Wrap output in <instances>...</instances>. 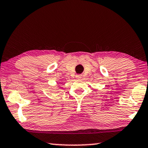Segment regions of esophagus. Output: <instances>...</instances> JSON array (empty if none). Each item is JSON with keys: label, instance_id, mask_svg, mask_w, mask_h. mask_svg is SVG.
Returning a JSON list of instances; mask_svg holds the SVG:
<instances>
[{"label": "esophagus", "instance_id": "obj_1", "mask_svg": "<svg viewBox=\"0 0 148 148\" xmlns=\"http://www.w3.org/2000/svg\"><path fill=\"white\" fill-rule=\"evenodd\" d=\"M81 77H82V75H76V78L77 79H81Z\"/></svg>", "mask_w": 148, "mask_h": 148}]
</instances>
